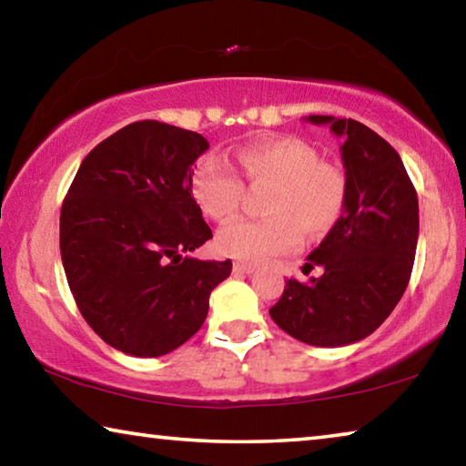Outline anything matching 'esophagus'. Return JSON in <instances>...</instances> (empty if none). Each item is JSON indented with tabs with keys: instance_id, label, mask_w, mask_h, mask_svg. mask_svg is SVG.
I'll return each instance as SVG.
<instances>
[{
	"instance_id": "1",
	"label": "esophagus",
	"mask_w": 466,
	"mask_h": 466,
	"mask_svg": "<svg viewBox=\"0 0 466 466\" xmlns=\"http://www.w3.org/2000/svg\"><path fill=\"white\" fill-rule=\"evenodd\" d=\"M234 273H242V275H250V273H255V269L257 267L255 265H250V263H234Z\"/></svg>"
}]
</instances>
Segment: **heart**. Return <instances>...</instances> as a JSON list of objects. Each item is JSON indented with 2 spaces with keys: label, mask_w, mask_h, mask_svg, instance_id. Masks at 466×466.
<instances>
[{
  "label": "heart",
  "mask_w": 466,
  "mask_h": 466,
  "mask_svg": "<svg viewBox=\"0 0 466 466\" xmlns=\"http://www.w3.org/2000/svg\"><path fill=\"white\" fill-rule=\"evenodd\" d=\"M238 167L252 188H271L261 222L236 219L218 234V248L244 263H263L294 250L302 230L329 232L343 216L345 175L320 160L310 144L296 137L261 139L238 149ZM191 191L203 214L226 222L240 208L244 187L219 157H203L191 175Z\"/></svg>",
  "instance_id": "b5f03b06"
}]
</instances>
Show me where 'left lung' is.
<instances>
[{
    "instance_id": "1",
    "label": "left lung",
    "mask_w": 466,
    "mask_h": 466,
    "mask_svg": "<svg viewBox=\"0 0 466 466\" xmlns=\"http://www.w3.org/2000/svg\"><path fill=\"white\" fill-rule=\"evenodd\" d=\"M343 141L347 180L343 216L302 269L322 275L288 279L269 310L275 325L298 341L341 347L361 341L389 319L411 278L420 205L403 160L389 141L353 119L310 115Z\"/></svg>"
}]
</instances>
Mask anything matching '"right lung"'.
I'll list each match as a JSON object with an SVG mask.
<instances>
[{
  "label": "right lung",
  "mask_w": 466,
  "mask_h": 466,
  "mask_svg": "<svg viewBox=\"0 0 466 466\" xmlns=\"http://www.w3.org/2000/svg\"><path fill=\"white\" fill-rule=\"evenodd\" d=\"M208 139L137 121L92 149L63 199L59 247L84 320L102 341L157 358L188 341L232 261L183 257L214 238L193 199Z\"/></svg>",
  "instance_id": "1"
}]
</instances>
